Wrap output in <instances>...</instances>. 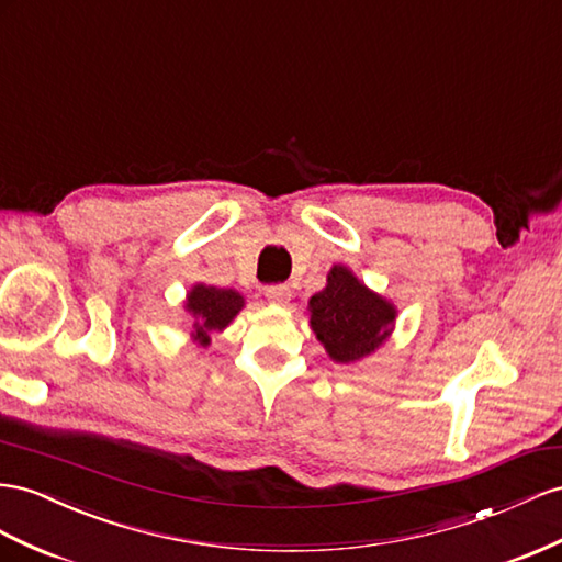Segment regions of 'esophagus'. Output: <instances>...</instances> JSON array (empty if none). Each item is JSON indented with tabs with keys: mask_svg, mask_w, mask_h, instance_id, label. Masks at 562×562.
Here are the masks:
<instances>
[{
	"mask_svg": "<svg viewBox=\"0 0 562 562\" xmlns=\"http://www.w3.org/2000/svg\"><path fill=\"white\" fill-rule=\"evenodd\" d=\"M290 296H292V290L286 284H268L266 286V299L270 301V304L284 306L286 301H290Z\"/></svg>",
	"mask_w": 562,
	"mask_h": 562,
	"instance_id": "obj_1",
	"label": "esophagus"
}]
</instances>
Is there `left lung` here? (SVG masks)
<instances>
[{
    "label": "left lung",
    "mask_w": 562,
    "mask_h": 562,
    "mask_svg": "<svg viewBox=\"0 0 562 562\" xmlns=\"http://www.w3.org/2000/svg\"><path fill=\"white\" fill-rule=\"evenodd\" d=\"M311 327L337 363H351L375 351L396 318L392 304L358 282L347 268L335 266L327 286L311 296Z\"/></svg>",
    "instance_id": "obj_1"
}]
</instances>
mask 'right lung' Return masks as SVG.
I'll return each instance as SVG.
<instances>
[{
  "mask_svg": "<svg viewBox=\"0 0 562 562\" xmlns=\"http://www.w3.org/2000/svg\"><path fill=\"white\" fill-rule=\"evenodd\" d=\"M244 306V299L233 290H218V286L196 284L187 296V311L192 313L199 344H209V333L223 329L235 318Z\"/></svg>",
  "mask_w": 562,
  "mask_h": 562,
  "instance_id": "obj_1",
  "label": "right lung"
}]
</instances>
